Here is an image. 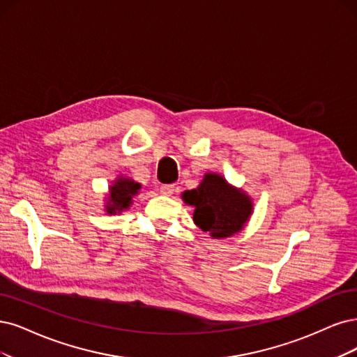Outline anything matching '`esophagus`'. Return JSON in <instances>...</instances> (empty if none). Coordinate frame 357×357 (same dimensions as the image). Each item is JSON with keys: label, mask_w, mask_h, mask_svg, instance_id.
I'll list each match as a JSON object with an SVG mask.
<instances>
[{"label": "esophagus", "mask_w": 357, "mask_h": 357, "mask_svg": "<svg viewBox=\"0 0 357 357\" xmlns=\"http://www.w3.org/2000/svg\"><path fill=\"white\" fill-rule=\"evenodd\" d=\"M174 191H175V187L170 185V183L160 187V194H163V195H172V194H174Z\"/></svg>", "instance_id": "obj_1"}]
</instances>
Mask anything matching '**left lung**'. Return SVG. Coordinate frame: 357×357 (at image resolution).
I'll return each instance as SVG.
<instances>
[{
    "label": "left lung",
    "instance_id": "obj_1",
    "mask_svg": "<svg viewBox=\"0 0 357 357\" xmlns=\"http://www.w3.org/2000/svg\"><path fill=\"white\" fill-rule=\"evenodd\" d=\"M182 200L194 206V223L212 238L238 234L253 213L250 197L218 174H206L195 190L185 191Z\"/></svg>",
    "mask_w": 357,
    "mask_h": 357
}]
</instances>
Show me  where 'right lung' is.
<instances>
[{
  "label": "right lung",
  "mask_w": 357,
  "mask_h": 357,
  "mask_svg": "<svg viewBox=\"0 0 357 357\" xmlns=\"http://www.w3.org/2000/svg\"><path fill=\"white\" fill-rule=\"evenodd\" d=\"M141 190V183L134 179L119 176L109 190L107 204H105V212L107 215L121 213L123 210L129 208L132 204V197L137 195Z\"/></svg>",
  "instance_id": "1"
}]
</instances>
